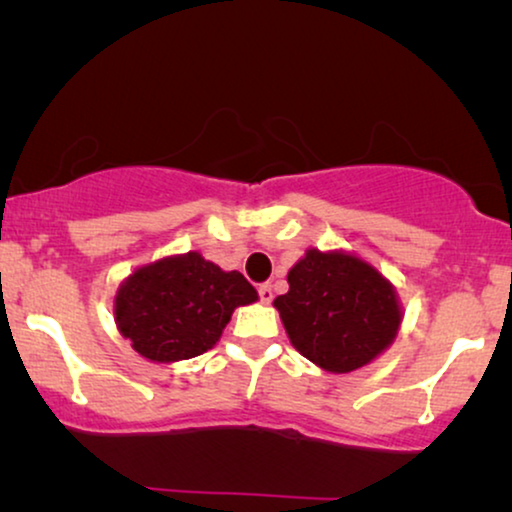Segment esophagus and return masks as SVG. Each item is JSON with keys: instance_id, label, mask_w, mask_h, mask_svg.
Listing matches in <instances>:
<instances>
[{"instance_id": "esophagus-1", "label": "esophagus", "mask_w": 512, "mask_h": 512, "mask_svg": "<svg viewBox=\"0 0 512 512\" xmlns=\"http://www.w3.org/2000/svg\"><path fill=\"white\" fill-rule=\"evenodd\" d=\"M258 296H261V303H265V305L272 303V298H275V296H272V286L270 284L258 286Z\"/></svg>"}]
</instances>
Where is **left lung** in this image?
Masks as SVG:
<instances>
[{"instance_id":"8db88e82","label":"left lung","mask_w":512,"mask_h":512,"mask_svg":"<svg viewBox=\"0 0 512 512\" xmlns=\"http://www.w3.org/2000/svg\"><path fill=\"white\" fill-rule=\"evenodd\" d=\"M275 305L291 345L328 373L373 363L396 340L403 321L394 284L349 251L307 249L286 275Z\"/></svg>"}]
</instances>
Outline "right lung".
Masks as SVG:
<instances>
[{
	"mask_svg": "<svg viewBox=\"0 0 512 512\" xmlns=\"http://www.w3.org/2000/svg\"><path fill=\"white\" fill-rule=\"evenodd\" d=\"M256 300L258 293L242 272H226L200 251H188L125 277L114 298V319L137 354L174 363L212 349L235 307Z\"/></svg>",
	"mask_w": 512,
	"mask_h": 512,
	"instance_id": "1",
	"label": "right lung"
}]
</instances>
